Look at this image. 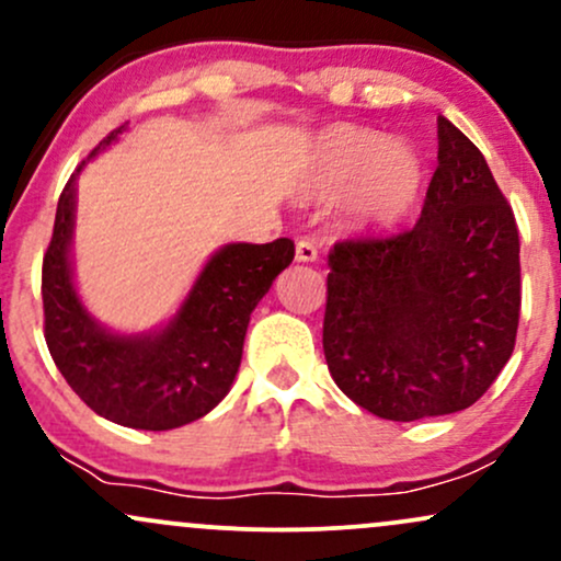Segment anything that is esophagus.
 I'll return each instance as SVG.
<instances>
[{
    "label": "esophagus",
    "mask_w": 561,
    "mask_h": 561,
    "mask_svg": "<svg viewBox=\"0 0 561 561\" xmlns=\"http://www.w3.org/2000/svg\"><path fill=\"white\" fill-rule=\"evenodd\" d=\"M295 259H298L300 263H313L319 259L317 244H313L311 240H298V244H295Z\"/></svg>",
    "instance_id": "obj_1"
}]
</instances>
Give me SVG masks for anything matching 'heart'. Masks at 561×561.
<instances>
[{
    "instance_id": "b5f03b06",
    "label": "heart",
    "mask_w": 561,
    "mask_h": 561,
    "mask_svg": "<svg viewBox=\"0 0 561 561\" xmlns=\"http://www.w3.org/2000/svg\"><path fill=\"white\" fill-rule=\"evenodd\" d=\"M424 171L401 141L362 126H337L321 139L313 165V192L347 195V214L362 227H390L420 199Z\"/></svg>"
}]
</instances>
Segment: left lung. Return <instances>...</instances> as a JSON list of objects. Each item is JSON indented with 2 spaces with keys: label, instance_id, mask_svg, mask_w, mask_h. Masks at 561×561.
<instances>
[{
  "label": "left lung",
  "instance_id": "1",
  "mask_svg": "<svg viewBox=\"0 0 561 561\" xmlns=\"http://www.w3.org/2000/svg\"><path fill=\"white\" fill-rule=\"evenodd\" d=\"M519 306L512 205L482 152L440 115L420 221L330 250V375L353 403L390 422L469 409L512 356Z\"/></svg>",
  "mask_w": 561,
  "mask_h": 561
}]
</instances>
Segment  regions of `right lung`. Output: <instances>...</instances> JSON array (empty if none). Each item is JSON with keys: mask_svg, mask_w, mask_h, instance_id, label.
<instances>
[{"mask_svg": "<svg viewBox=\"0 0 561 561\" xmlns=\"http://www.w3.org/2000/svg\"><path fill=\"white\" fill-rule=\"evenodd\" d=\"M121 128L100 145L113 141ZM76 173L57 199L53 240L42 263L49 356L70 390L105 420L156 433L195 422L229 392L240 369L250 313L282 268L293 263L295 244L287 237L266 244H227L208 261L179 317L163 332L115 337L89 319L70 282Z\"/></svg>", "mask_w": 561, "mask_h": 561, "instance_id": "obj_1", "label": "right lung"}]
</instances>
